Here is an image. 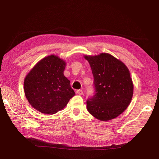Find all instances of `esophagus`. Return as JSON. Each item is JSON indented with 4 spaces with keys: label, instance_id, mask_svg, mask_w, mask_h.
Returning <instances> with one entry per match:
<instances>
[{
    "label": "esophagus",
    "instance_id": "1",
    "mask_svg": "<svg viewBox=\"0 0 159 159\" xmlns=\"http://www.w3.org/2000/svg\"><path fill=\"white\" fill-rule=\"evenodd\" d=\"M76 93H78V95H82L84 94V91L82 90L79 89V90H78V91H76Z\"/></svg>",
    "mask_w": 159,
    "mask_h": 159
}]
</instances>
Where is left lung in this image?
<instances>
[{"label": "left lung", "instance_id": "8db88e82", "mask_svg": "<svg viewBox=\"0 0 159 159\" xmlns=\"http://www.w3.org/2000/svg\"><path fill=\"white\" fill-rule=\"evenodd\" d=\"M94 79L95 95L87 101V109L94 117L107 121L118 117L131 102L133 84L127 67L107 53L84 56Z\"/></svg>", "mask_w": 159, "mask_h": 159}]
</instances>
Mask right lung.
<instances>
[{
  "instance_id": "right-lung-1",
  "label": "right lung",
  "mask_w": 159,
  "mask_h": 159,
  "mask_svg": "<svg viewBox=\"0 0 159 159\" xmlns=\"http://www.w3.org/2000/svg\"><path fill=\"white\" fill-rule=\"evenodd\" d=\"M66 65L58 56L50 55L38 61L26 75L24 89L33 108L44 114H54L75 95L64 75Z\"/></svg>"
}]
</instances>
